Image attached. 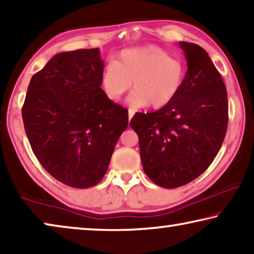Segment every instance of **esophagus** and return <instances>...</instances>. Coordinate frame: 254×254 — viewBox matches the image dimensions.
I'll list each match as a JSON object with an SVG mask.
<instances>
[{"mask_svg":"<svg viewBox=\"0 0 254 254\" xmlns=\"http://www.w3.org/2000/svg\"><path fill=\"white\" fill-rule=\"evenodd\" d=\"M133 115H134V111L128 110V121H131V119L133 118Z\"/></svg>","mask_w":254,"mask_h":254,"instance_id":"1","label":"esophagus"}]
</instances>
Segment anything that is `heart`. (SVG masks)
<instances>
[{
  "label": "heart",
  "mask_w": 254,
  "mask_h": 254,
  "mask_svg": "<svg viewBox=\"0 0 254 254\" xmlns=\"http://www.w3.org/2000/svg\"><path fill=\"white\" fill-rule=\"evenodd\" d=\"M185 78V65L179 58L158 46L127 48L115 62L104 67L102 86L111 100H119L130 89L127 104L133 110L150 106L160 108L179 94Z\"/></svg>",
  "instance_id": "1"
}]
</instances>
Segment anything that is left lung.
Segmentation results:
<instances>
[{
	"mask_svg": "<svg viewBox=\"0 0 254 254\" xmlns=\"http://www.w3.org/2000/svg\"><path fill=\"white\" fill-rule=\"evenodd\" d=\"M179 44L188 63L179 94L158 111L135 113L130 122L144 173L166 189L190 183L207 170L228 124L227 91L218 70L202 47Z\"/></svg>",
	"mask_w": 254,
	"mask_h": 254,
	"instance_id": "1",
	"label": "left lung"
}]
</instances>
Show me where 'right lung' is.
Returning a JSON list of instances; mask_svg holds the SVG:
<instances>
[{"instance_id": "obj_1", "label": "right lung", "mask_w": 254, "mask_h": 254, "mask_svg": "<svg viewBox=\"0 0 254 254\" xmlns=\"http://www.w3.org/2000/svg\"><path fill=\"white\" fill-rule=\"evenodd\" d=\"M99 48L54 55L30 80L22 106L25 130L42 166L60 182L86 189L106 174L127 110L102 86Z\"/></svg>"}]
</instances>
